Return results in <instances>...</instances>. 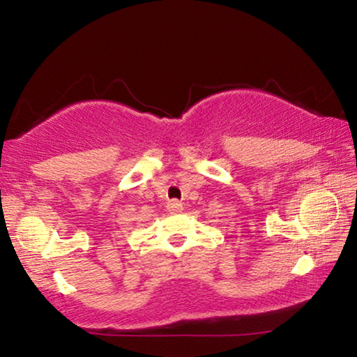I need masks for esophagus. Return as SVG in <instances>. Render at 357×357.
<instances>
[{
	"label": "esophagus",
	"mask_w": 357,
	"mask_h": 357,
	"mask_svg": "<svg viewBox=\"0 0 357 357\" xmlns=\"http://www.w3.org/2000/svg\"><path fill=\"white\" fill-rule=\"evenodd\" d=\"M167 209L170 214H178L183 211V204H181L178 200H170L167 204Z\"/></svg>",
	"instance_id": "34e87169"
}]
</instances>
